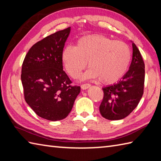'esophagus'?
<instances>
[{
  "label": "esophagus",
  "instance_id": "obj_1",
  "mask_svg": "<svg viewBox=\"0 0 161 161\" xmlns=\"http://www.w3.org/2000/svg\"><path fill=\"white\" fill-rule=\"evenodd\" d=\"M91 85L89 84V83H85V84H83L81 85V88L83 89V90H87V89H88L89 87H90Z\"/></svg>",
  "mask_w": 161,
  "mask_h": 161
}]
</instances>
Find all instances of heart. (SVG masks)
<instances>
[{
    "label": "heart",
    "instance_id": "heart-1",
    "mask_svg": "<svg viewBox=\"0 0 161 161\" xmlns=\"http://www.w3.org/2000/svg\"><path fill=\"white\" fill-rule=\"evenodd\" d=\"M131 51L125 42L95 34L80 38L75 47L63 49L61 60L70 76L76 78L87 65L90 67L83 78H98L105 84L119 80L126 72Z\"/></svg>",
    "mask_w": 161,
    "mask_h": 161
}]
</instances>
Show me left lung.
Instances as JSON below:
<instances>
[{"label": "left lung", "mask_w": 161, "mask_h": 161, "mask_svg": "<svg viewBox=\"0 0 161 161\" xmlns=\"http://www.w3.org/2000/svg\"><path fill=\"white\" fill-rule=\"evenodd\" d=\"M131 43L133 53L129 70L117 83L103 88L104 96L99 110L106 119L125 118L136 108L143 94L145 64L136 45Z\"/></svg>", "instance_id": "left-lung-1"}]
</instances>
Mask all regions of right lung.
<instances>
[{
    "mask_svg": "<svg viewBox=\"0 0 161 161\" xmlns=\"http://www.w3.org/2000/svg\"><path fill=\"white\" fill-rule=\"evenodd\" d=\"M71 27L56 31L37 42L30 49L22 65V81L25 101L42 119L63 120L68 116L79 86L63 71L61 54Z\"/></svg>",
    "mask_w": 161,
    "mask_h": 161,
    "instance_id": "obj_1",
    "label": "right lung"
}]
</instances>
